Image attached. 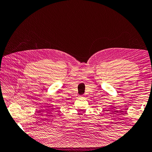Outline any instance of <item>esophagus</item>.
Returning a JSON list of instances; mask_svg holds the SVG:
<instances>
[{
    "instance_id": "34e87169",
    "label": "esophagus",
    "mask_w": 152,
    "mask_h": 152,
    "mask_svg": "<svg viewBox=\"0 0 152 152\" xmlns=\"http://www.w3.org/2000/svg\"><path fill=\"white\" fill-rule=\"evenodd\" d=\"M80 97L82 98V99H84L85 98V95H80Z\"/></svg>"
}]
</instances>
